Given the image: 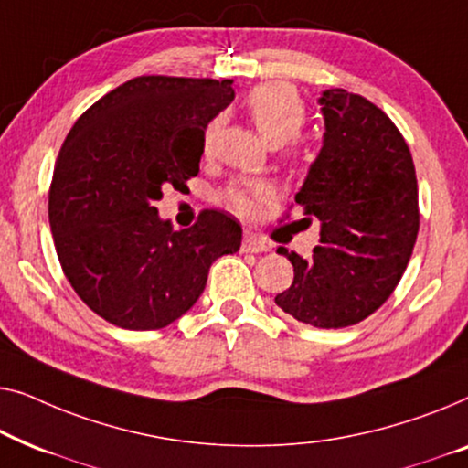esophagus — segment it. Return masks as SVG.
<instances>
[{"mask_svg": "<svg viewBox=\"0 0 468 468\" xmlns=\"http://www.w3.org/2000/svg\"><path fill=\"white\" fill-rule=\"evenodd\" d=\"M241 248H243V252H254V254H262V252H269V250H271V246H269V243L256 233H248L246 237H243Z\"/></svg>", "mask_w": 468, "mask_h": 468, "instance_id": "34e87169", "label": "esophagus"}]
</instances>
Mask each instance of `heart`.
Here are the masks:
<instances>
[{
	"instance_id": "obj_1",
	"label": "heart",
	"mask_w": 468,
	"mask_h": 468,
	"mask_svg": "<svg viewBox=\"0 0 468 468\" xmlns=\"http://www.w3.org/2000/svg\"><path fill=\"white\" fill-rule=\"evenodd\" d=\"M246 110L262 142L271 148H282L294 142L305 127V103H303L297 90L286 82H267L256 87L246 97ZM222 122H225V118L214 116L206 124V129H203V153H212ZM265 197H269L265 184H254L250 188H231L227 199L235 212L250 214L254 201L265 199Z\"/></svg>"
}]
</instances>
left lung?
Returning a JSON list of instances; mask_svg holds the SVG:
<instances>
[{"instance_id": "left-lung-1", "label": "left lung", "mask_w": 468, "mask_h": 468, "mask_svg": "<svg viewBox=\"0 0 468 468\" xmlns=\"http://www.w3.org/2000/svg\"><path fill=\"white\" fill-rule=\"evenodd\" d=\"M324 133L294 201L320 220L312 259L280 248L294 267L275 305L315 328H344L384 305L403 278L420 229L416 167L378 105L344 89L318 97Z\"/></svg>"}]
</instances>
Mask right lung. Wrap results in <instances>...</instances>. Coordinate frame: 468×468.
<instances>
[{
  "label": "right lung",
  "mask_w": 468,
  "mask_h": 468,
  "mask_svg": "<svg viewBox=\"0 0 468 468\" xmlns=\"http://www.w3.org/2000/svg\"><path fill=\"white\" fill-rule=\"evenodd\" d=\"M233 80L140 76L78 118L57 156L48 220L65 278L110 324L154 331L182 318L216 259L241 246L218 209L176 231L154 201L199 174L203 129L235 100Z\"/></svg>",
  "instance_id": "1"
}]
</instances>
